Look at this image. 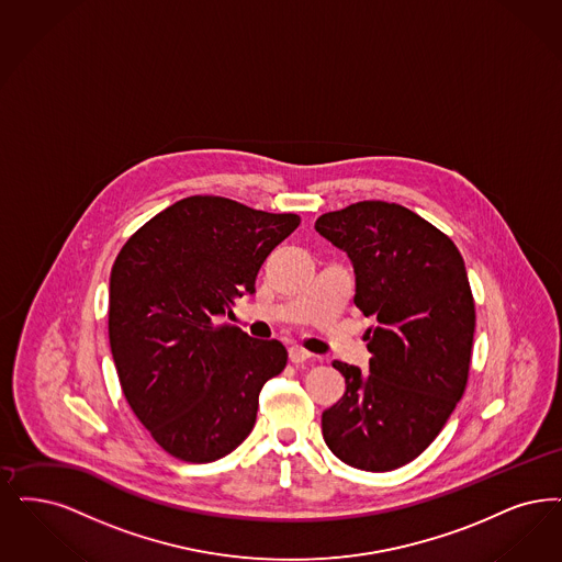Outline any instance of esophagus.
Returning <instances> with one entry per match:
<instances>
[{"label":"esophagus","instance_id":"obj_1","mask_svg":"<svg viewBox=\"0 0 562 562\" xmlns=\"http://www.w3.org/2000/svg\"><path fill=\"white\" fill-rule=\"evenodd\" d=\"M289 358H291L292 363H305L307 360H312V353L310 351H305L303 347H299V345H294L289 349Z\"/></svg>","mask_w":562,"mask_h":562}]
</instances>
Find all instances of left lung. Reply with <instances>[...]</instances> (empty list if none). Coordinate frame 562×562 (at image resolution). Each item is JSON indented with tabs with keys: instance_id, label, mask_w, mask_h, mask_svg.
Listing matches in <instances>:
<instances>
[{
	"instance_id": "8db88e82",
	"label": "left lung",
	"mask_w": 562,
	"mask_h": 562,
	"mask_svg": "<svg viewBox=\"0 0 562 562\" xmlns=\"http://www.w3.org/2000/svg\"><path fill=\"white\" fill-rule=\"evenodd\" d=\"M347 252L370 368L335 361L347 391L322 414L330 451L361 471H395L418 458L462 400L471 370L474 301L460 250L395 202L363 201L317 217Z\"/></svg>"
}]
</instances>
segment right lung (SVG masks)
I'll return each instance as SVG.
<instances>
[{
	"label": "right lung",
	"mask_w": 562,
	"mask_h": 562,
	"mask_svg": "<svg viewBox=\"0 0 562 562\" xmlns=\"http://www.w3.org/2000/svg\"><path fill=\"white\" fill-rule=\"evenodd\" d=\"M301 224L224 196H188L142 225L111 271L109 338L123 395L173 458L227 456L257 420L261 386L289 353L280 340L217 324L273 248Z\"/></svg>",
	"instance_id": "right-lung-1"
}]
</instances>
